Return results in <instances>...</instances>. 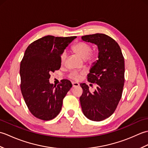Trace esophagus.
I'll return each mask as SVG.
<instances>
[{"instance_id": "34e87169", "label": "esophagus", "mask_w": 148, "mask_h": 148, "mask_svg": "<svg viewBox=\"0 0 148 148\" xmlns=\"http://www.w3.org/2000/svg\"><path fill=\"white\" fill-rule=\"evenodd\" d=\"M72 87H73V88L79 86V84L78 83H76V82H72Z\"/></svg>"}]
</instances>
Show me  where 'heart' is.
<instances>
[{
	"label": "heart",
	"mask_w": 148,
	"mask_h": 148,
	"mask_svg": "<svg viewBox=\"0 0 148 148\" xmlns=\"http://www.w3.org/2000/svg\"><path fill=\"white\" fill-rule=\"evenodd\" d=\"M72 49L83 59H87L90 62H93L96 58V55L94 53H91V46L85 42H78L72 46ZM67 57V53L63 52L60 56V62L63 64ZM69 77L72 79L78 80L80 78V74L77 71H72L69 74Z\"/></svg>",
	"instance_id": "1"
}]
</instances>
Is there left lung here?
I'll return each mask as SVG.
<instances>
[{
  "instance_id": "1",
  "label": "left lung",
  "mask_w": 148,
  "mask_h": 148,
  "mask_svg": "<svg viewBox=\"0 0 148 148\" xmlns=\"http://www.w3.org/2000/svg\"><path fill=\"white\" fill-rule=\"evenodd\" d=\"M83 40L98 47V60L87 75L90 83H96L93 93L85 83L80 84V97L84 115L90 120L100 121L111 116L121 98L125 82V61L120 47L111 37L95 34L81 37ZM91 85V84H90Z\"/></svg>"
}]
</instances>
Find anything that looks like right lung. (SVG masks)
<instances>
[{
	"label": "right lung",
	"instance_id": "add662e5",
	"mask_svg": "<svg viewBox=\"0 0 148 148\" xmlns=\"http://www.w3.org/2000/svg\"><path fill=\"white\" fill-rule=\"evenodd\" d=\"M76 36H47L31 43L20 64L21 91L32 114L51 120L62 109L63 99L71 88L70 81L62 79L57 86L49 83L50 72L59 70L60 56Z\"/></svg>",
	"mask_w": 148,
	"mask_h": 148
}]
</instances>
